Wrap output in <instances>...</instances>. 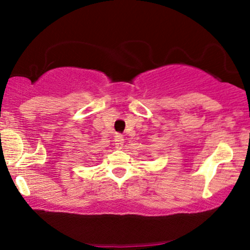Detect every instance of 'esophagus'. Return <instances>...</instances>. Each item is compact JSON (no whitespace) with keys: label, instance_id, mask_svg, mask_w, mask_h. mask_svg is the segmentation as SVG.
Listing matches in <instances>:
<instances>
[{"label":"esophagus","instance_id":"obj_1","mask_svg":"<svg viewBox=\"0 0 250 250\" xmlns=\"http://www.w3.org/2000/svg\"><path fill=\"white\" fill-rule=\"evenodd\" d=\"M123 146H124V136L117 134L115 136V148L117 150H121L123 149Z\"/></svg>","mask_w":250,"mask_h":250}]
</instances>
